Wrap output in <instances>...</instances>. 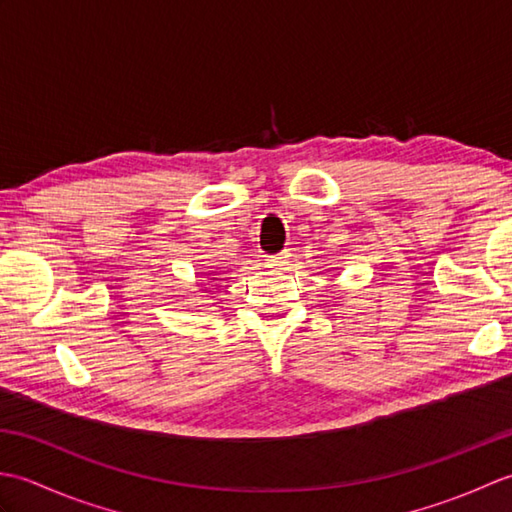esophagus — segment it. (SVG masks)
Here are the masks:
<instances>
[{
    "label": "esophagus",
    "mask_w": 512,
    "mask_h": 512,
    "mask_svg": "<svg viewBox=\"0 0 512 512\" xmlns=\"http://www.w3.org/2000/svg\"><path fill=\"white\" fill-rule=\"evenodd\" d=\"M288 253H279V255H273V257H268L266 259V264L270 266V268H277V266H284V264H288Z\"/></svg>",
    "instance_id": "obj_1"
}]
</instances>
